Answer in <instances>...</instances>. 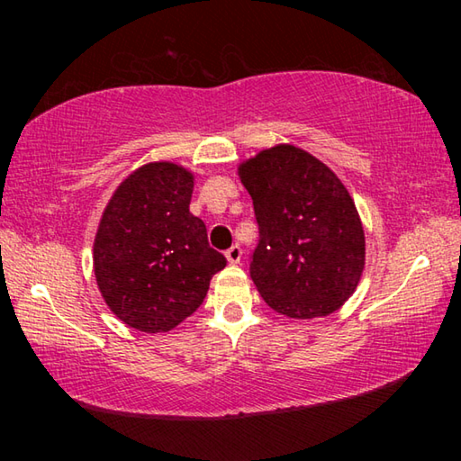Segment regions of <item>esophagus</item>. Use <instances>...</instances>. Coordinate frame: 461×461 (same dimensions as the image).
Returning a JSON list of instances; mask_svg holds the SVG:
<instances>
[{"instance_id":"1","label":"esophagus","mask_w":461,"mask_h":461,"mask_svg":"<svg viewBox=\"0 0 461 461\" xmlns=\"http://www.w3.org/2000/svg\"><path fill=\"white\" fill-rule=\"evenodd\" d=\"M225 258H228L230 264H240V260H241V248L240 246H231L228 252H225Z\"/></svg>"}]
</instances>
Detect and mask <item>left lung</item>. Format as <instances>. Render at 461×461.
Wrapping results in <instances>:
<instances>
[{"label":"left lung","instance_id":"left-lung-1","mask_svg":"<svg viewBox=\"0 0 461 461\" xmlns=\"http://www.w3.org/2000/svg\"><path fill=\"white\" fill-rule=\"evenodd\" d=\"M260 228L249 276L270 309L327 317L360 283L366 236L352 194L303 148L276 144L240 162Z\"/></svg>","mask_w":461,"mask_h":461}]
</instances>
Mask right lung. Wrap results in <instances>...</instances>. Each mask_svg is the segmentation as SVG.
<instances>
[{
	"instance_id": "obj_1",
	"label": "right lung",
	"mask_w": 461,
	"mask_h": 461,
	"mask_svg": "<svg viewBox=\"0 0 461 461\" xmlns=\"http://www.w3.org/2000/svg\"><path fill=\"white\" fill-rule=\"evenodd\" d=\"M194 175L148 162L123 178L101 213L93 272L112 313L144 333L175 330L201 307L223 254L189 212Z\"/></svg>"
}]
</instances>
